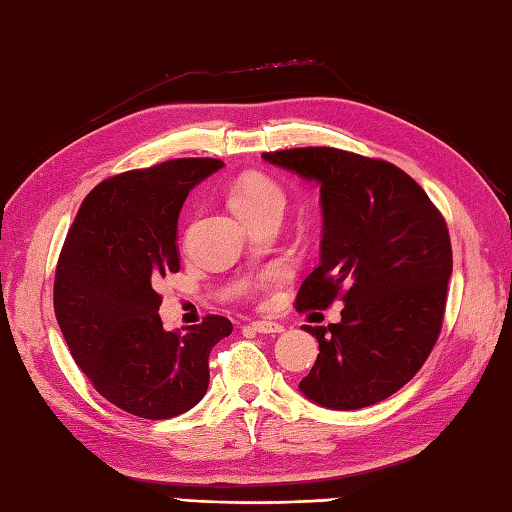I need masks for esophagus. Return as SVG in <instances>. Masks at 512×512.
<instances>
[{
  "instance_id": "1",
  "label": "esophagus",
  "mask_w": 512,
  "mask_h": 512,
  "mask_svg": "<svg viewBox=\"0 0 512 512\" xmlns=\"http://www.w3.org/2000/svg\"><path fill=\"white\" fill-rule=\"evenodd\" d=\"M249 328H252V331H256V333H263V335H276V333L285 331V326H282V324L267 322V320L252 322V324H249Z\"/></svg>"
}]
</instances>
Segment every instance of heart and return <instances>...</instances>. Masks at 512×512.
I'll return each mask as SVG.
<instances>
[{
  "mask_svg": "<svg viewBox=\"0 0 512 512\" xmlns=\"http://www.w3.org/2000/svg\"><path fill=\"white\" fill-rule=\"evenodd\" d=\"M232 210L238 217L245 219L247 214H254L267 208H280L285 203V192L274 179L263 173H245L238 177L227 192Z\"/></svg>",
  "mask_w": 512,
  "mask_h": 512,
  "instance_id": "obj_1",
  "label": "heart"
}]
</instances>
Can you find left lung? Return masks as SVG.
<instances>
[{
	"instance_id": "obj_1",
	"label": "left lung",
	"mask_w": 512,
	"mask_h": 512,
	"mask_svg": "<svg viewBox=\"0 0 512 512\" xmlns=\"http://www.w3.org/2000/svg\"><path fill=\"white\" fill-rule=\"evenodd\" d=\"M263 157L320 186V267L302 282L295 309L344 302L342 322L306 326L320 355L302 394L328 410L388 399L423 368L440 335L453 269L445 219L390 162L331 146Z\"/></svg>"
}]
</instances>
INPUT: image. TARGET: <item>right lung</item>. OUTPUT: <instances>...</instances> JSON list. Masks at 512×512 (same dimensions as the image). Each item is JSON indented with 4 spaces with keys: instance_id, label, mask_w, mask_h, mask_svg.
Wrapping results in <instances>:
<instances>
[{
    "instance_id": "1",
    "label": "right lung",
    "mask_w": 512,
    "mask_h": 512,
    "mask_svg": "<svg viewBox=\"0 0 512 512\" xmlns=\"http://www.w3.org/2000/svg\"><path fill=\"white\" fill-rule=\"evenodd\" d=\"M221 166L181 157L100 181L63 243L56 322L96 392L133 416L162 420L195 407L210 383V350L232 333L221 315L164 331L155 291L179 271L177 217L188 192Z\"/></svg>"
}]
</instances>
